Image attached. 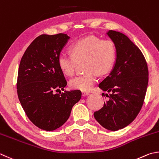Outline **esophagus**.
Returning <instances> with one entry per match:
<instances>
[{"label":"esophagus","mask_w":159,"mask_h":159,"mask_svg":"<svg viewBox=\"0 0 159 159\" xmlns=\"http://www.w3.org/2000/svg\"><path fill=\"white\" fill-rule=\"evenodd\" d=\"M89 93L88 92H86V91H82V95L83 97H85L86 95H88Z\"/></svg>","instance_id":"esophagus-1"}]
</instances>
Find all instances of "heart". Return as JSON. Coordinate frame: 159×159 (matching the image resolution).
<instances>
[{
    "label": "heart",
    "mask_w": 159,
    "mask_h": 159,
    "mask_svg": "<svg viewBox=\"0 0 159 159\" xmlns=\"http://www.w3.org/2000/svg\"><path fill=\"white\" fill-rule=\"evenodd\" d=\"M70 54L63 52L58 57V65L65 75L74 74L78 64L84 63L86 73L69 82L73 89L86 91L91 89L98 79V73L105 75L112 70L116 60V47L113 41L95 36H87L76 41L70 47Z\"/></svg>",
    "instance_id": "heart-1"
}]
</instances>
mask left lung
<instances>
[{
    "mask_svg": "<svg viewBox=\"0 0 159 159\" xmlns=\"http://www.w3.org/2000/svg\"><path fill=\"white\" fill-rule=\"evenodd\" d=\"M107 34L116 45V60L109 75L99 84L109 95L106 94L107 101L94 113V117L107 129L117 131L127 127L139 113L148 88L149 72L144 55L126 35L114 30Z\"/></svg>",
    "mask_w": 159,
    "mask_h": 159,
    "instance_id": "8db88e82",
    "label": "left lung"
}]
</instances>
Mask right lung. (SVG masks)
Here are the masks:
<instances>
[{
	"label": "right lung",
	"mask_w": 159,
	"mask_h": 159,
	"mask_svg": "<svg viewBox=\"0 0 159 159\" xmlns=\"http://www.w3.org/2000/svg\"><path fill=\"white\" fill-rule=\"evenodd\" d=\"M69 38L63 33L39 36L26 49L20 62L18 97L30 120L43 130L53 131L62 126L82 97L78 90L55 93L66 86L58 57Z\"/></svg>",
	"instance_id": "1"
}]
</instances>
